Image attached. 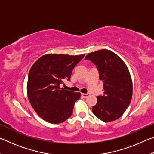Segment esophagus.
<instances>
[{"instance_id":"1","label":"esophagus","mask_w":154,"mask_h":154,"mask_svg":"<svg viewBox=\"0 0 154 154\" xmlns=\"http://www.w3.org/2000/svg\"><path fill=\"white\" fill-rule=\"evenodd\" d=\"M89 95H90V94H84V93L82 94V96L84 98H86Z\"/></svg>"}]
</instances>
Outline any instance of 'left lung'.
<instances>
[{
  "label": "left lung",
  "mask_w": 154,
  "mask_h": 154,
  "mask_svg": "<svg viewBox=\"0 0 154 154\" xmlns=\"http://www.w3.org/2000/svg\"><path fill=\"white\" fill-rule=\"evenodd\" d=\"M85 60L96 65L103 83L104 95L97 96L92 113L105 122L116 120L128 107L132 96V81L126 64L108 49L91 52Z\"/></svg>",
  "instance_id": "8db88e82"
}]
</instances>
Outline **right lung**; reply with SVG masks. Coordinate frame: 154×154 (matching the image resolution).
Segmentation results:
<instances>
[{
  "label": "right lung",
  "mask_w": 154,
  "mask_h": 154,
  "mask_svg": "<svg viewBox=\"0 0 154 154\" xmlns=\"http://www.w3.org/2000/svg\"><path fill=\"white\" fill-rule=\"evenodd\" d=\"M85 54H48L40 57L28 73L27 95L34 110L44 120L59 124L71 116L75 103L81 97L60 87L64 80H70L72 69Z\"/></svg>",
  "instance_id": "1"
}]
</instances>
